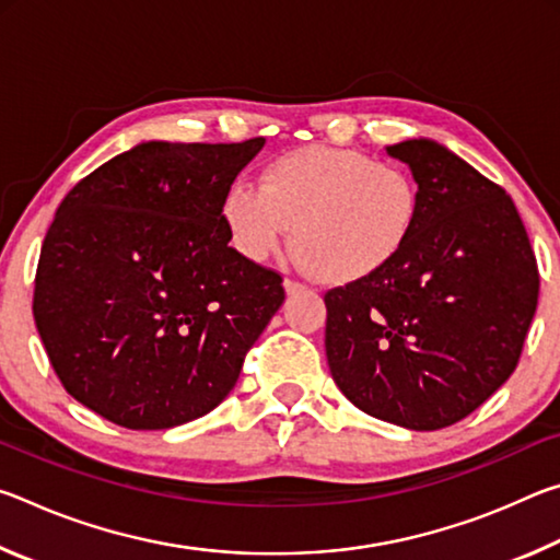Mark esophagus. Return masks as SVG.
I'll use <instances>...</instances> for the list:
<instances>
[{"mask_svg": "<svg viewBox=\"0 0 560 560\" xmlns=\"http://www.w3.org/2000/svg\"><path fill=\"white\" fill-rule=\"evenodd\" d=\"M283 289H287L289 296H296V293H301L306 287H303V283H299V281H293V279H287V281H283Z\"/></svg>", "mask_w": 560, "mask_h": 560, "instance_id": "obj_1", "label": "esophagus"}]
</instances>
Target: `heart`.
Instances as JSON below:
<instances>
[{
    "label": "heart",
    "instance_id": "obj_1",
    "mask_svg": "<svg viewBox=\"0 0 560 560\" xmlns=\"http://www.w3.org/2000/svg\"><path fill=\"white\" fill-rule=\"evenodd\" d=\"M422 195L405 167L358 150L299 148L264 167L259 187L236 179L220 217L234 252L261 264L291 236L296 261L330 283L371 279L400 257Z\"/></svg>",
    "mask_w": 560,
    "mask_h": 560
}]
</instances>
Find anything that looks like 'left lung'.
Segmentation results:
<instances>
[{"mask_svg": "<svg viewBox=\"0 0 560 560\" xmlns=\"http://www.w3.org/2000/svg\"><path fill=\"white\" fill-rule=\"evenodd\" d=\"M422 195L390 267L326 293L330 375L358 410L407 430L459 422L509 381L538 303L511 197L430 138L387 145Z\"/></svg>", "mask_w": 560, "mask_h": 560, "instance_id": "obj_1", "label": "left lung"}]
</instances>
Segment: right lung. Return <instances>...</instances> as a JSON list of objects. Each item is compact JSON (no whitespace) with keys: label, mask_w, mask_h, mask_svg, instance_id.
<instances>
[{"label":"right lung","mask_w":560,"mask_h":560,"mask_svg":"<svg viewBox=\"0 0 560 560\" xmlns=\"http://www.w3.org/2000/svg\"><path fill=\"white\" fill-rule=\"evenodd\" d=\"M264 148L145 140L83 177L56 210L34 320L66 393L128 430L214 410L283 303L277 271L222 224L224 189Z\"/></svg>","instance_id":"1"}]
</instances>
